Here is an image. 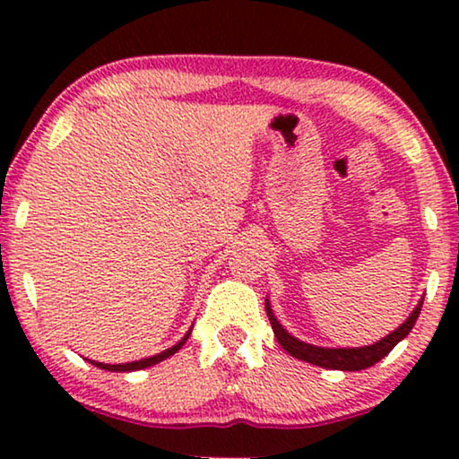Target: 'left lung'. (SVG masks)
<instances>
[{
  "label": "left lung",
  "instance_id": "8db88e82",
  "mask_svg": "<svg viewBox=\"0 0 459 459\" xmlns=\"http://www.w3.org/2000/svg\"><path fill=\"white\" fill-rule=\"evenodd\" d=\"M424 299H420L416 309L410 313V317L405 319L403 324L399 325L397 330H393L391 334L380 338L378 342L368 344V347H355V349H330V347H317V344H309L305 341H299L297 336H292L284 325L278 322V317L273 316L272 305H269V299H265V311L269 322H272L273 334L281 344V349L288 351L292 357H297L300 361L311 363V366H319L325 369H342V372H359V369L372 368L374 363H378L382 357H386L394 349V344L403 341V338L410 334L413 324L420 316V309H422Z\"/></svg>",
  "mask_w": 459,
  "mask_h": 459
}]
</instances>
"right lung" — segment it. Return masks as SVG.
Segmentation results:
<instances>
[{
	"label": "right lung",
	"mask_w": 459,
	"mask_h": 459,
	"mask_svg": "<svg viewBox=\"0 0 459 459\" xmlns=\"http://www.w3.org/2000/svg\"><path fill=\"white\" fill-rule=\"evenodd\" d=\"M190 334H192V328L187 330V334L181 338L178 344H173L171 349H165V351H160V353H156L152 357H146V359H140V361H129V363H102V361H91V359H87V361L93 363V366L100 368V369H108V372H135V369H143V368L156 366V363L165 361L167 357H171V355L178 353V351L186 344L187 338H190Z\"/></svg>",
	"instance_id": "obj_1"
}]
</instances>
